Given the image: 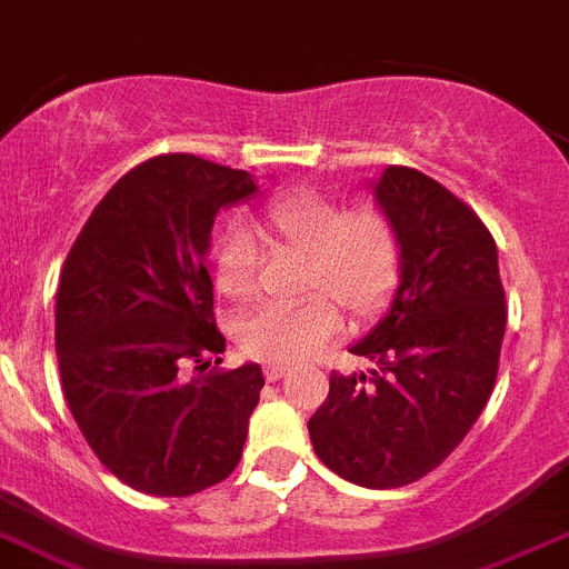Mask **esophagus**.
<instances>
[{"label": "esophagus", "instance_id": "esophagus-1", "mask_svg": "<svg viewBox=\"0 0 569 569\" xmlns=\"http://www.w3.org/2000/svg\"><path fill=\"white\" fill-rule=\"evenodd\" d=\"M284 366H279V362H268V366H264V380L268 382H276V380H281V377H284Z\"/></svg>", "mask_w": 569, "mask_h": 569}]
</instances>
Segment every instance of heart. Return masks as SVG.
<instances>
[{"mask_svg": "<svg viewBox=\"0 0 569 569\" xmlns=\"http://www.w3.org/2000/svg\"><path fill=\"white\" fill-rule=\"evenodd\" d=\"M264 226L296 251L310 257L307 288L332 296L357 318L375 316L399 279V240L380 209L343 212L340 203L318 192H290L270 200ZM220 293L246 299L257 281V242L246 226L220 234L214 253ZM327 296L299 305H259L240 321V343L257 360H312L340 332V312Z\"/></svg>", "mask_w": 569, "mask_h": 569, "instance_id": "heart-1", "label": "heart"}]
</instances>
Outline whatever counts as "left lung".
<instances>
[{"mask_svg":"<svg viewBox=\"0 0 569 569\" xmlns=\"http://www.w3.org/2000/svg\"><path fill=\"white\" fill-rule=\"evenodd\" d=\"M399 240V284L351 355L369 375H332L307 430L343 480L397 489L425 478L463 441L497 380L506 293L497 246L450 189L410 167L369 183Z\"/></svg>","mask_w":569,"mask_h":569,"instance_id":"8db88e82","label":"left lung"}]
</instances>
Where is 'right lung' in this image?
Here are the masks:
<instances>
[{
	"instance_id": "right-lung-1",
	"label": "right lung",
	"mask_w": 569,
	"mask_h": 569,
	"mask_svg": "<svg viewBox=\"0 0 569 569\" xmlns=\"http://www.w3.org/2000/svg\"><path fill=\"white\" fill-rule=\"evenodd\" d=\"M257 192L242 170L156 156L108 189L63 262V397L102 467L142 495H194L240 463L264 377L259 362L203 375L226 349L207 257L220 209ZM189 359L199 375L183 378Z\"/></svg>"
}]
</instances>
